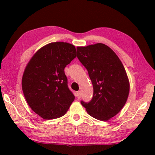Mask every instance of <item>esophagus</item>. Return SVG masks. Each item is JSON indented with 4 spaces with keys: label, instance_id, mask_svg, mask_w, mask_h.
Listing matches in <instances>:
<instances>
[{
    "label": "esophagus",
    "instance_id": "34e87169",
    "mask_svg": "<svg viewBox=\"0 0 155 155\" xmlns=\"http://www.w3.org/2000/svg\"><path fill=\"white\" fill-rule=\"evenodd\" d=\"M80 97H81V92H80V91H78L77 92V97L78 99H80Z\"/></svg>",
    "mask_w": 155,
    "mask_h": 155
}]
</instances>
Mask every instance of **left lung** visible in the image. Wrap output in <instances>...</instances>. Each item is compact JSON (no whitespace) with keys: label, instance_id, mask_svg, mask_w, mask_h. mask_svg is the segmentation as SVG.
Wrapping results in <instances>:
<instances>
[{"label":"left lung","instance_id":"obj_1","mask_svg":"<svg viewBox=\"0 0 155 155\" xmlns=\"http://www.w3.org/2000/svg\"><path fill=\"white\" fill-rule=\"evenodd\" d=\"M78 58L87 70L94 93L90 102L81 101L89 115L109 120L121 111L128 99L130 83L116 53L101 43L78 46Z\"/></svg>","mask_w":155,"mask_h":155}]
</instances>
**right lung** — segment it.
Here are the masks:
<instances>
[{
	"instance_id": "1",
	"label": "right lung",
	"mask_w": 155,
	"mask_h": 155,
	"mask_svg": "<svg viewBox=\"0 0 155 155\" xmlns=\"http://www.w3.org/2000/svg\"><path fill=\"white\" fill-rule=\"evenodd\" d=\"M76 56L73 44L52 42L39 48L25 67L23 94L31 110L44 119L63 116L75 99L64 68Z\"/></svg>"
}]
</instances>
